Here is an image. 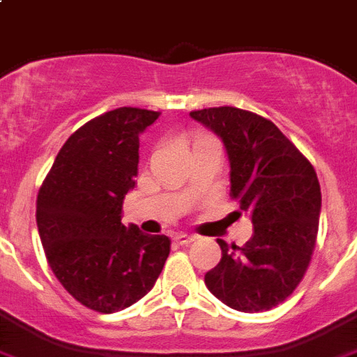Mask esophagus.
<instances>
[{
	"label": "esophagus",
	"instance_id": "esophagus-1",
	"mask_svg": "<svg viewBox=\"0 0 357 357\" xmlns=\"http://www.w3.org/2000/svg\"><path fill=\"white\" fill-rule=\"evenodd\" d=\"M194 236H188V234H178L176 238H174V241L178 245H181V247H187V245H190L194 241Z\"/></svg>",
	"mask_w": 357,
	"mask_h": 357
}]
</instances>
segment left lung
I'll return each instance as SVG.
<instances>
[{
	"label": "left lung",
	"mask_w": 357,
	"mask_h": 357,
	"mask_svg": "<svg viewBox=\"0 0 357 357\" xmlns=\"http://www.w3.org/2000/svg\"><path fill=\"white\" fill-rule=\"evenodd\" d=\"M221 137L230 163V197L250 214L243 247H221L205 285L227 307L263 312L283 303L308 268L316 247L321 188L310 161L271 119L236 107L190 112Z\"/></svg>",
	"instance_id": "8db88e82"
}]
</instances>
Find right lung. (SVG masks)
Masks as SVG:
<instances>
[{
    "instance_id": "add662e5",
    "label": "right lung",
    "mask_w": 357,
    "mask_h": 357,
    "mask_svg": "<svg viewBox=\"0 0 357 357\" xmlns=\"http://www.w3.org/2000/svg\"><path fill=\"white\" fill-rule=\"evenodd\" d=\"M160 112L134 107L79 127L54 160L36 202L45 256L68 294L112 314L151 292L170 252L167 236L121 223L139 163V134Z\"/></svg>"
}]
</instances>
